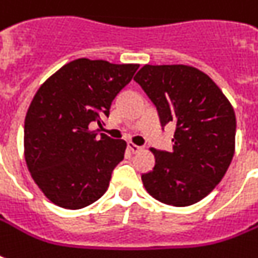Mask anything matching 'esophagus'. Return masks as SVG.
<instances>
[{
  "label": "esophagus",
  "instance_id": "esophagus-1",
  "mask_svg": "<svg viewBox=\"0 0 258 258\" xmlns=\"http://www.w3.org/2000/svg\"><path fill=\"white\" fill-rule=\"evenodd\" d=\"M128 149H130V151H131V153L137 154V153H139V151H141L142 147H141V146H137L135 143H133V142H128Z\"/></svg>",
  "mask_w": 258,
  "mask_h": 258
}]
</instances>
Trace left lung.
<instances>
[{
    "label": "left lung",
    "instance_id": "8db88e82",
    "mask_svg": "<svg viewBox=\"0 0 258 258\" xmlns=\"http://www.w3.org/2000/svg\"><path fill=\"white\" fill-rule=\"evenodd\" d=\"M134 80L159 113L175 124L171 151L151 149L153 171L142 175L150 196L171 206H190L224 178L234 155L236 115L216 83L194 67L145 66Z\"/></svg>",
    "mask_w": 258,
    "mask_h": 258
}]
</instances>
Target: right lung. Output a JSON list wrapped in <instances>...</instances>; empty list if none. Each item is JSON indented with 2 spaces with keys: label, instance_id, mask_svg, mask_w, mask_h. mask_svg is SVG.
<instances>
[{
  "label": "right lung",
  "instance_id": "right-lung-1",
  "mask_svg": "<svg viewBox=\"0 0 258 258\" xmlns=\"http://www.w3.org/2000/svg\"><path fill=\"white\" fill-rule=\"evenodd\" d=\"M138 68L78 58L38 88L25 116L24 154L30 175L50 202L78 210L107 191L127 143L99 137L91 127L101 125Z\"/></svg>",
  "mask_w": 258,
  "mask_h": 258
}]
</instances>
